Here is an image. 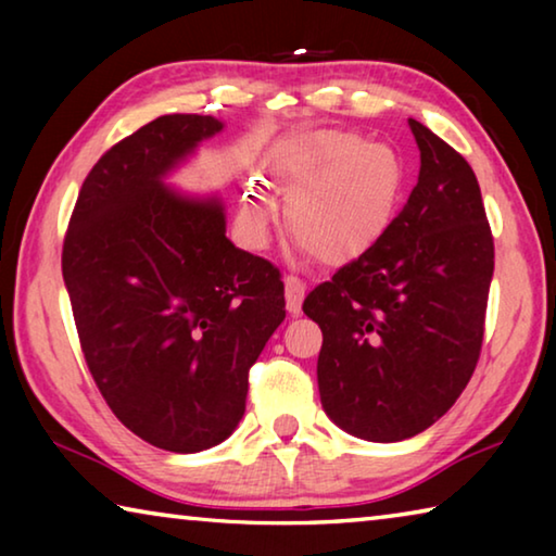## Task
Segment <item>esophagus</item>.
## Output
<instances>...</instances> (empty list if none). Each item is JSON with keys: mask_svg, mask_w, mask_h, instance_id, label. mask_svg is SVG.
Here are the masks:
<instances>
[{"mask_svg": "<svg viewBox=\"0 0 556 556\" xmlns=\"http://www.w3.org/2000/svg\"><path fill=\"white\" fill-rule=\"evenodd\" d=\"M285 291H287L289 314H299L301 312V301H304V294H306V285L299 277L289 275V277H285Z\"/></svg>", "mask_w": 556, "mask_h": 556, "instance_id": "1", "label": "esophagus"}]
</instances>
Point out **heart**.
Segmentation results:
<instances>
[{"instance_id": "heart-1", "label": "heart", "mask_w": 556, "mask_h": 556, "mask_svg": "<svg viewBox=\"0 0 556 556\" xmlns=\"http://www.w3.org/2000/svg\"><path fill=\"white\" fill-rule=\"evenodd\" d=\"M275 176L291 195L287 230L308 257L338 265L363 252L390 223L404 186V166L392 147L343 129L296 137L275 159ZM275 203L262 184L242 201V223L265 235Z\"/></svg>"}]
</instances>
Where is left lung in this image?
Here are the masks:
<instances>
[{
    "instance_id": "left-lung-1",
    "label": "left lung",
    "mask_w": 556,
    "mask_h": 556,
    "mask_svg": "<svg viewBox=\"0 0 556 556\" xmlns=\"http://www.w3.org/2000/svg\"><path fill=\"white\" fill-rule=\"evenodd\" d=\"M421 166L361 257L304 299L321 326L318 392L348 434L402 441L454 407L481 357L495 248L473 168L409 119Z\"/></svg>"
}]
</instances>
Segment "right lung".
<instances>
[{
  "label": "right lung",
  "instance_id": "1",
  "mask_svg": "<svg viewBox=\"0 0 556 556\" xmlns=\"http://www.w3.org/2000/svg\"><path fill=\"white\" fill-rule=\"evenodd\" d=\"M220 129L211 115H164L110 147L63 240L92 380L122 425L174 454L232 434L250 368L287 316L279 269L225 238L220 201L162 181Z\"/></svg>",
  "mask_w": 556,
  "mask_h": 556
}]
</instances>
